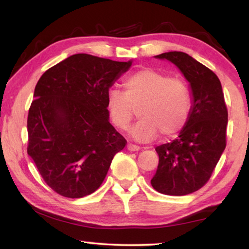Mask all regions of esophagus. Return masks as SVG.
Segmentation results:
<instances>
[{
	"instance_id": "1",
	"label": "esophagus",
	"mask_w": 249,
	"mask_h": 249,
	"mask_svg": "<svg viewBox=\"0 0 249 249\" xmlns=\"http://www.w3.org/2000/svg\"><path fill=\"white\" fill-rule=\"evenodd\" d=\"M127 149L129 150V151H137V150H140L141 149V147L140 146H136V145H133V144H127Z\"/></svg>"
}]
</instances>
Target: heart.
I'll return each instance as SVG.
<instances>
[{"instance_id":"b5f03b06","label":"heart","mask_w":249,"mask_h":249,"mask_svg":"<svg viewBox=\"0 0 249 249\" xmlns=\"http://www.w3.org/2000/svg\"><path fill=\"white\" fill-rule=\"evenodd\" d=\"M123 87L124 93L114 89L107 92L105 107L113 124L121 129L128 127L138 108L141 120L129 129L133 140L147 142L158 134L171 138L187 124L191 93L183 80L145 68L128 75Z\"/></svg>"}]
</instances>
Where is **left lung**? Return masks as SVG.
Listing matches in <instances>:
<instances>
[{
  "label": "left lung",
  "mask_w": 249,
  "mask_h": 249,
  "mask_svg": "<svg viewBox=\"0 0 249 249\" xmlns=\"http://www.w3.org/2000/svg\"><path fill=\"white\" fill-rule=\"evenodd\" d=\"M174 64L189 82L190 115L179 136L156 147L157 171L150 183L168 196H185L208 182L226 146L227 108L217 75L181 52L155 56Z\"/></svg>",
  "instance_id": "obj_1"
}]
</instances>
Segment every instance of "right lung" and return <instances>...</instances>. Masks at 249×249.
Returning a JSON list of instances; mask_svg holds the SVG:
<instances>
[{
    "label": "right lung",
    "mask_w": 249,
    "mask_h": 249,
    "mask_svg": "<svg viewBox=\"0 0 249 249\" xmlns=\"http://www.w3.org/2000/svg\"><path fill=\"white\" fill-rule=\"evenodd\" d=\"M127 62L77 53L41 75L28 112V156L53 191L78 199L98 190L126 141L109 123L107 93Z\"/></svg>",
    "instance_id": "add662e5"
}]
</instances>
